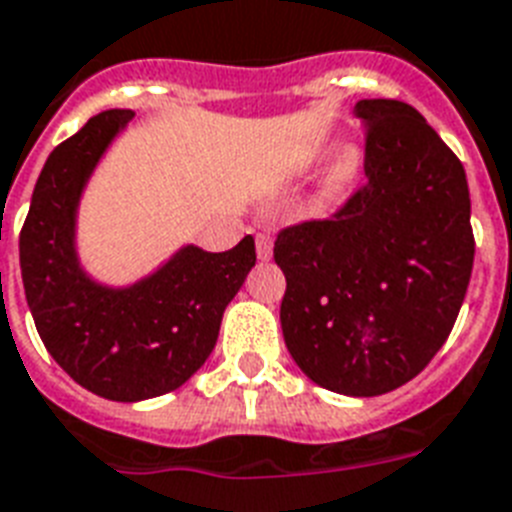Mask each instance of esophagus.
<instances>
[{"label":"esophagus","mask_w":512,"mask_h":512,"mask_svg":"<svg viewBox=\"0 0 512 512\" xmlns=\"http://www.w3.org/2000/svg\"><path fill=\"white\" fill-rule=\"evenodd\" d=\"M255 247H257V257H260V260H270V257H273V236L257 234Z\"/></svg>","instance_id":"esophagus-1"}]
</instances>
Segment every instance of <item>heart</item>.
I'll return each mask as SVG.
<instances>
[{"label":"heart","mask_w":512,"mask_h":512,"mask_svg":"<svg viewBox=\"0 0 512 512\" xmlns=\"http://www.w3.org/2000/svg\"><path fill=\"white\" fill-rule=\"evenodd\" d=\"M363 168V152L355 144H344L334 152L331 162L323 170L321 178V199H336L342 197L344 191L350 189L360 176Z\"/></svg>","instance_id":"1"}]
</instances>
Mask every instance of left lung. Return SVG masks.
<instances>
[{
  "instance_id": "1",
  "label": "left lung",
  "mask_w": 512,
  "mask_h": 512,
  "mask_svg": "<svg viewBox=\"0 0 512 512\" xmlns=\"http://www.w3.org/2000/svg\"><path fill=\"white\" fill-rule=\"evenodd\" d=\"M365 186L331 220L284 228L281 331L299 371L328 392L378 397L431 363L473 270L463 162L421 112L360 99Z\"/></svg>"
}]
</instances>
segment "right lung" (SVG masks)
I'll use <instances>...</instances> for the list:
<instances>
[{
    "mask_svg": "<svg viewBox=\"0 0 512 512\" xmlns=\"http://www.w3.org/2000/svg\"><path fill=\"white\" fill-rule=\"evenodd\" d=\"M131 110L99 112L44 162L20 231V273L49 355L83 389L141 402L186 384L218 342L228 302L255 265V239L228 252L184 244L149 276L102 284L78 257V207Z\"/></svg>",
    "mask_w": 512,
    "mask_h": 512,
    "instance_id": "right-lung-1",
    "label": "right lung"
}]
</instances>
